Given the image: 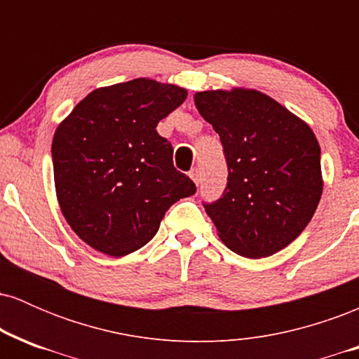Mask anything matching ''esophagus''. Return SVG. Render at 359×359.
Returning <instances> with one entry per match:
<instances>
[{"mask_svg": "<svg viewBox=\"0 0 359 359\" xmlns=\"http://www.w3.org/2000/svg\"><path fill=\"white\" fill-rule=\"evenodd\" d=\"M189 175H191V179L194 180V182H196V185L201 184V172H199V168H192V170L189 172Z\"/></svg>", "mask_w": 359, "mask_h": 359, "instance_id": "34e87169", "label": "esophagus"}]
</instances>
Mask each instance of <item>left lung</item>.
<instances>
[{"label": "left lung", "mask_w": 359, "mask_h": 359, "mask_svg": "<svg viewBox=\"0 0 359 359\" xmlns=\"http://www.w3.org/2000/svg\"><path fill=\"white\" fill-rule=\"evenodd\" d=\"M196 108L219 135L228 184L204 204L221 241L246 258H263L306 229L323 196L314 131L255 89L203 90Z\"/></svg>", "instance_id": "8db88e82"}]
</instances>
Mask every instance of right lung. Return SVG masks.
I'll return each mask as SVG.
<instances>
[{"label":"right lung","mask_w":359,"mask_h":359,"mask_svg":"<svg viewBox=\"0 0 359 359\" xmlns=\"http://www.w3.org/2000/svg\"><path fill=\"white\" fill-rule=\"evenodd\" d=\"M187 90L154 79L100 88L57 126L53 179L60 211L90 248L125 257L158 231L172 204L196 194V184L172 162L156 125Z\"/></svg>","instance_id":"obj_1"}]
</instances>
